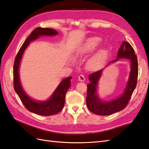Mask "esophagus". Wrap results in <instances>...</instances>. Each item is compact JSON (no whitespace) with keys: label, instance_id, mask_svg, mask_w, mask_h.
Instances as JSON below:
<instances>
[{"label":"esophagus","instance_id":"34e87169","mask_svg":"<svg viewBox=\"0 0 149 149\" xmlns=\"http://www.w3.org/2000/svg\"><path fill=\"white\" fill-rule=\"evenodd\" d=\"M78 79H79V81H84L85 80L84 75H82V74L79 75Z\"/></svg>","mask_w":149,"mask_h":149}]
</instances>
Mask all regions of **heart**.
Wrapping results in <instances>:
<instances>
[{
	"label": "heart",
	"instance_id": "heart-1",
	"mask_svg": "<svg viewBox=\"0 0 149 149\" xmlns=\"http://www.w3.org/2000/svg\"><path fill=\"white\" fill-rule=\"evenodd\" d=\"M100 43L99 38H94L90 40L83 48H81L77 53V56H84L92 53L95 50ZM107 56V53L104 50H102L93 57L89 62V67L91 69H98L102 66Z\"/></svg>",
	"mask_w": 149,
	"mask_h": 149
}]
</instances>
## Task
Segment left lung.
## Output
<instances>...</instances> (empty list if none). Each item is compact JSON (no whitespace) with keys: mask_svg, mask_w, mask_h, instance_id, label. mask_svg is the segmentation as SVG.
<instances>
[{"mask_svg":"<svg viewBox=\"0 0 149 149\" xmlns=\"http://www.w3.org/2000/svg\"><path fill=\"white\" fill-rule=\"evenodd\" d=\"M120 58L131 60V70L124 92L118 99L109 102H102L96 94V87L102 70L93 72L90 75L89 80L90 83L87 86L86 101L88 109L96 115H110L124 109L127 106L132 93L136 86L138 75V59L137 56L134 53V49L129 42H123L122 43L118 50V58L111 61V63L115 62Z\"/></svg>","mask_w":149,"mask_h":149,"instance_id":"obj_1","label":"left lung"}]
</instances>
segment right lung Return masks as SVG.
Instances as JSON below:
<instances>
[{
	"instance_id": "obj_1",
	"label": "right lung",
	"mask_w": 149,
	"mask_h": 149,
	"mask_svg": "<svg viewBox=\"0 0 149 149\" xmlns=\"http://www.w3.org/2000/svg\"><path fill=\"white\" fill-rule=\"evenodd\" d=\"M58 32L51 28L36 27L34 29L30 35L25 41L23 45L18 50L15 57L13 65V86L16 93L20 98L24 106L29 111L37 115L42 116H50L58 113L62 110L65 104V95L68 88L70 87V79L72 77H69L63 79L59 84L58 88L56 90L52 97L49 100L45 102H36L28 97L24 92L21 86L19 79L18 68L22 54L25 49L29 44V42L36 39L38 37L42 35L52 36L56 35Z\"/></svg>"
}]
</instances>
